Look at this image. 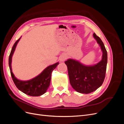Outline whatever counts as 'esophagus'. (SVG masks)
Returning a JSON list of instances; mask_svg holds the SVG:
<instances>
[{
  "label": "esophagus",
  "instance_id": "1",
  "mask_svg": "<svg viewBox=\"0 0 124 124\" xmlns=\"http://www.w3.org/2000/svg\"><path fill=\"white\" fill-rule=\"evenodd\" d=\"M66 58H67V57L65 55H62L61 56V57H60V60H61V61L62 62H63L65 61Z\"/></svg>",
  "mask_w": 124,
  "mask_h": 124
}]
</instances>
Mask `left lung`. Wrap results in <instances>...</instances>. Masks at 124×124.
Segmentation results:
<instances>
[{"label":"left lung","mask_w":124,"mask_h":124,"mask_svg":"<svg viewBox=\"0 0 124 124\" xmlns=\"http://www.w3.org/2000/svg\"><path fill=\"white\" fill-rule=\"evenodd\" d=\"M93 36L102 51V59L100 62L93 66H85L72 59L65 62L71 85L77 92L86 94L100 87L104 81L107 69L108 55L106 47L95 33Z\"/></svg>","instance_id":"1"}]
</instances>
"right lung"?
<instances>
[{"mask_svg":"<svg viewBox=\"0 0 124 124\" xmlns=\"http://www.w3.org/2000/svg\"><path fill=\"white\" fill-rule=\"evenodd\" d=\"M21 38L18 39L15 43L11 50L9 58V66L11 77L16 87L26 95L31 96H39L46 92L50 85L51 74L52 71L59 64L56 62L54 64L46 67L38 76L28 81H21L14 77L11 68L12 55L16 49V45Z\"/></svg>","mask_w":124,"mask_h":124,"instance_id":"1","label":"right lung"}]
</instances>
